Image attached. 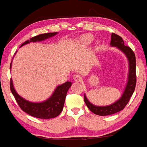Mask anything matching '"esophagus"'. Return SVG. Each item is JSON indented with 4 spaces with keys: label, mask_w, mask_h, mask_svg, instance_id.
I'll return each instance as SVG.
<instances>
[{
    "label": "esophagus",
    "mask_w": 147,
    "mask_h": 147,
    "mask_svg": "<svg viewBox=\"0 0 147 147\" xmlns=\"http://www.w3.org/2000/svg\"><path fill=\"white\" fill-rule=\"evenodd\" d=\"M73 79H74V80L75 81V82H79V81L81 80L82 78H81V76L80 75H78V74H76V75H73Z\"/></svg>",
    "instance_id": "1"
}]
</instances>
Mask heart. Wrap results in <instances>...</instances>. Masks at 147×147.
I'll list each match as a JSON object with an SVG mask.
<instances>
[{
  "mask_svg": "<svg viewBox=\"0 0 147 147\" xmlns=\"http://www.w3.org/2000/svg\"><path fill=\"white\" fill-rule=\"evenodd\" d=\"M81 43L84 44V45H88L91 43L93 41V37L90 35H84L80 39Z\"/></svg>",
  "mask_w": 147,
  "mask_h": 147,
  "instance_id": "b5f03b06",
  "label": "heart"
}]
</instances>
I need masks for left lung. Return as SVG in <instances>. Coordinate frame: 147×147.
<instances>
[{
	"instance_id": "obj_1",
	"label": "left lung",
	"mask_w": 147,
	"mask_h": 147,
	"mask_svg": "<svg viewBox=\"0 0 147 147\" xmlns=\"http://www.w3.org/2000/svg\"><path fill=\"white\" fill-rule=\"evenodd\" d=\"M110 45L112 47H117L126 55L129 61V75L124 91L120 99L115 103L108 106H95L92 105L84 94V100L86 105L92 112L100 116H107L113 115L122 110L130 100V97L135 90L137 78H136V57L134 52L128 46L124 45V40L119 35L112 33Z\"/></svg>"
}]
</instances>
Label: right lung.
Returning a JSON list of instances; mask_svg holds the SVG:
<instances>
[{
    "label": "right lung",
    "mask_w": 147,
    "mask_h": 147,
    "mask_svg": "<svg viewBox=\"0 0 147 147\" xmlns=\"http://www.w3.org/2000/svg\"><path fill=\"white\" fill-rule=\"evenodd\" d=\"M57 32H47V33L41 34L37 36L30 38L22 44L20 47L30 43V42H40L45 40L51 37L57 35ZM11 68V64H10ZM72 85L71 82H66L63 84L58 85L55 90L53 94L45 101L42 102H32L25 100L20 97L15 90L13 87V81L10 79V87L12 94L15 97L16 102L18 104L19 107L23 111L31 115L34 117L40 118V119H51L58 116L61 113L65 104V97L68 90Z\"/></svg>",
    "instance_id": "add662e5"
}]
</instances>
